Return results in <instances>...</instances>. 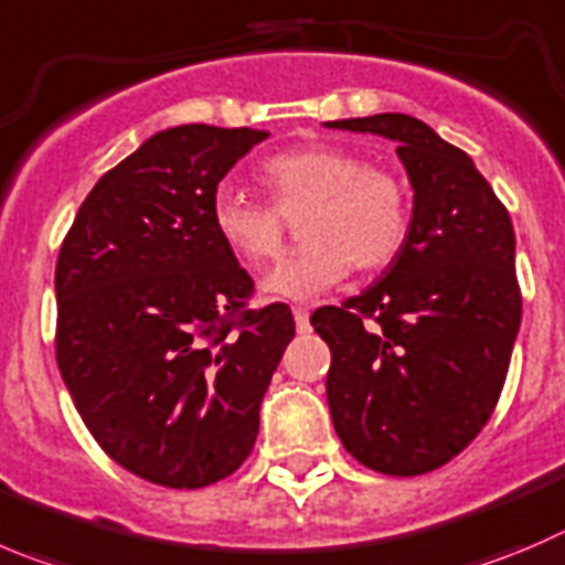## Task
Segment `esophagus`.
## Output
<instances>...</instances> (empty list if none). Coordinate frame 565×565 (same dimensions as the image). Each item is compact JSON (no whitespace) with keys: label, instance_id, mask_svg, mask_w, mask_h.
I'll return each mask as SVG.
<instances>
[{"label":"esophagus","instance_id":"1","mask_svg":"<svg viewBox=\"0 0 565 565\" xmlns=\"http://www.w3.org/2000/svg\"><path fill=\"white\" fill-rule=\"evenodd\" d=\"M294 321H297V330L299 332H308L310 330L308 308H302V305H299V308H294Z\"/></svg>","mask_w":565,"mask_h":565}]
</instances>
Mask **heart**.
Instances as JSON below:
<instances>
[{
  "label": "heart",
  "instance_id": "obj_1",
  "mask_svg": "<svg viewBox=\"0 0 565 565\" xmlns=\"http://www.w3.org/2000/svg\"><path fill=\"white\" fill-rule=\"evenodd\" d=\"M257 180L271 205L222 185L213 196V227L241 260L263 268L282 257L288 222H299L305 246L263 279L271 297H313L341 282L352 266L363 274L383 271L411 238L407 180L352 149H288L263 160Z\"/></svg>",
  "mask_w": 565,
  "mask_h": 565
}]
</instances>
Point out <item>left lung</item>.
I'll list each match as a JSON object with an SVG mask.
<instances>
[{
	"instance_id": "left-lung-1",
	"label": "left lung",
	"mask_w": 565,
	"mask_h": 565,
	"mask_svg": "<svg viewBox=\"0 0 565 565\" xmlns=\"http://www.w3.org/2000/svg\"><path fill=\"white\" fill-rule=\"evenodd\" d=\"M396 141L413 185V230L383 279L310 316L332 363V424L358 463L416 477L480 435L521 324L508 207L463 149L405 113L327 121Z\"/></svg>"
}]
</instances>
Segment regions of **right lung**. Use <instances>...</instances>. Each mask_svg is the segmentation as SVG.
Instances as JSON below:
<instances>
[{"label": "right lung", "mask_w": 565, "mask_h": 565, "mask_svg": "<svg viewBox=\"0 0 565 565\" xmlns=\"http://www.w3.org/2000/svg\"><path fill=\"white\" fill-rule=\"evenodd\" d=\"M263 138L158 132L96 182L57 255L63 383L107 458L154 486H213L249 458L294 338L288 305L252 308L255 282L213 227L218 182Z\"/></svg>", "instance_id": "obj_1"}]
</instances>
